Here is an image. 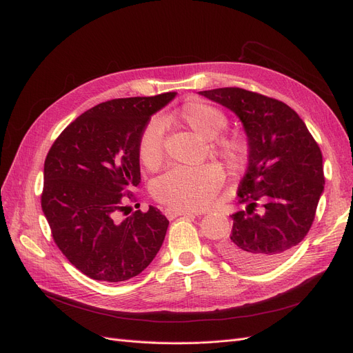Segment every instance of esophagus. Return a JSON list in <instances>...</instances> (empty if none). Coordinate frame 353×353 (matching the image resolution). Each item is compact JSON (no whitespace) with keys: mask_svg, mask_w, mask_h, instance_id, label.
<instances>
[{"mask_svg":"<svg viewBox=\"0 0 353 353\" xmlns=\"http://www.w3.org/2000/svg\"><path fill=\"white\" fill-rule=\"evenodd\" d=\"M203 212L197 213V212H191V210H179V209H165V215L169 218V219H174V218H178V216H185V215H201Z\"/></svg>","mask_w":353,"mask_h":353,"instance_id":"34e87169","label":"esophagus"}]
</instances>
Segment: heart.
Here are the masks:
<instances>
[{"mask_svg": "<svg viewBox=\"0 0 353 353\" xmlns=\"http://www.w3.org/2000/svg\"><path fill=\"white\" fill-rule=\"evenodd\" d=\"M175 119L205 138H214L228 123L225 113L201 99L185 101ZM163 145L165 128L159 119H152L144 125L137 140V154L141 165L156 169L163 160ZM213 145L231 169H239L248 157V143L239 132L219 135ZM222 179V169L215 163L194 168L176 166L153 181L150 193L154 200L172 209L200 210L210 205Z\"/></svg>", "mask_w": 353, "mask_h": 353, "instance_id": "1", "label": "heart"}]
</instances>
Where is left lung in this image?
I'll use <instances>...</instances> for the list:
<instances>
[{
    "label": "left lung",
    "instance_id": "obj_1",
    "mask_svg": "<svg viewBox=\"0 0 353 353\" xmlns=\"http://www.w3.org/2000/svg\"><path fill=\"white\" fill-rule=\"evenodd\" d=\"M236 113L249 138V166L239 187L245 209L219 250L250 271L270 270L293 252L315 219L324 190L323 153L285 103L237 87L200 91Z\"/></svg>",
    "mask_w": 353,
    "mask_h": 353
}]
</instances>
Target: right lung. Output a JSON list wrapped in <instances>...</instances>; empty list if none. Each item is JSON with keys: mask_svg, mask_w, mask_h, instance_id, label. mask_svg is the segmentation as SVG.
Instances as JSON below:
<instances>
[{"mask_svg": "<svg viewBox=\"0 0 353 353\" xmlns=\"http://www.w3.org/2000/svg\"><path fill=\"white\" fill-rule=\"evenodd\" d=\"M175 95L100 103L69 123L46 157L41 208L52 240L92 280H130L162 248L169 221L159 209L119 215L128 200L135 201L130 188L141 181L138 135Z\"/></svg>", "mask_w": 353, "mask_h": 353, "instance_id": "1", "label": "right lung"}]
</instances>
